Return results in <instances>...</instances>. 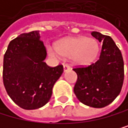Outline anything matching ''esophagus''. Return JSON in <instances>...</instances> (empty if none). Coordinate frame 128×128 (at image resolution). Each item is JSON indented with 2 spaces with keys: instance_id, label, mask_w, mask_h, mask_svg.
Here are the masks:
<instances>
[{
  "instance_id": "1",
  "label": "esophagus",
  "mask_w": 128,
  "mask_h": 128,
  "mask_svg": "<svg viewBox=\"0 0 128 128\" xmlns=\"http://www.w3.org/2000/svg\"><path fill=\"white\" fill-rule=\"evenodd\" d=\"M71 69V67L69 64H64V72H67V71H68Z\"/></svg>"
}]
</instances>
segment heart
<instances>
[{"label":"heart","mask_w":128,"mask_h":128,"mask_svg":"<svg viewBox=\"0 0 128 128\" xmlns=\"http://www.w3.org/2000/svg\"><path fill=\"white\" fill-rule=\"evenodd\" d=\"M48 52L52 56L61 55L65 57H73L79 64L89 65L97 57L98 45L92 38H69L60 41L56 48L49 46Z\"/></svg>","instance_id":"heart-1"}]
</instances>
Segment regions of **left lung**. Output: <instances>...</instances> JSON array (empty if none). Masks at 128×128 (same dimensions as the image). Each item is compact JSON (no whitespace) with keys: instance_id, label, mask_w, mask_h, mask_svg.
Instances as JSON below:
<instances>
[{"instance_id":"1","label":"left lung","mask_w":128,"mask_h":128,"mask_svg":"<svg viewBox=\"0 0 128 128\" xmlns=\"http://www.w3.org/2000/svg\"><path fill=\"white\" fill-rule=\"evenodd\" d=\"M102 42L97 61L88 67L73 68L77 74L74 94L80 102L94 108L110 104L120 94L124 79V64L120 50L110 36L91 33Z\"/></svg>"}]
</instances>
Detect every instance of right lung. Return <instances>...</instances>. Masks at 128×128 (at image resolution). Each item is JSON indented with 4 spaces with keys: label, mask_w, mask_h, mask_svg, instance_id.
I'll list each match as a JSON object with an SVG mask.
<instances>
[{
    "label": "right lung",
    "mask_w": 128,
    "mask_h": 128,
    "mask_svg": "<svg viewBox=\"0 0 128 128\" xmlns=\"http://www.w3.org/2000/svg\"><path fill=\"white\" fill-rule=\"evenodd\" d=\"M46 51L38 30L24 33L12 40L4 56L3 82L8 95L25 110L48 102L62 65L51 68L44 62Z\"/></svg>",
    "instance_id": "right-lung-1"
}]
</instances>
